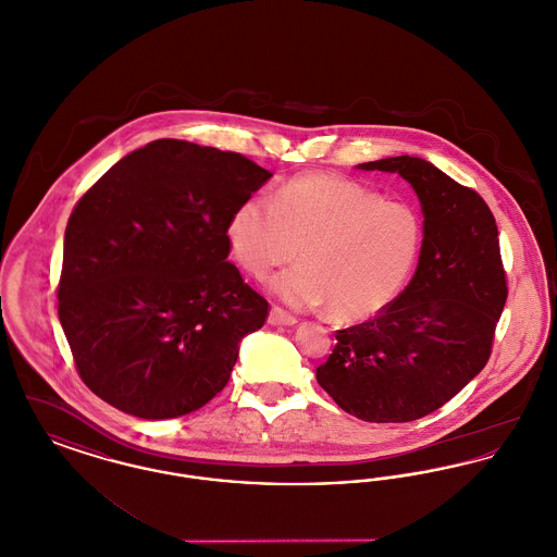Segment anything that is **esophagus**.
I'll use <instances>...</instances> for the list:
<instances>
[{"label": "esophagus", "instance_id": "obj_1", "mask_svg": "<svg viewBox=\"0 0 557 557\" xmlns=\"http://www.w3.org/2000/svg\"><path fill=\"white\" fill-rule=\"evenodd\" d=\"M269 323L271 325H294L296 318L290 315L288 311H284L282 307H273L271 313H269Z\"/></svg>", "mask_w": 557, "mask_h": 557}]
</instances>
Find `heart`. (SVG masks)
<instances>
[{
	"label": "heart",
	"instance_id": "b5f03b06",
	"mask_svg": "<svg viewBox=\"0 0 557 557\" xmlns=\"http://www.w3.org/2000/svg\"><path fill=\"white\" fill-rule=\"evenodd\" d=\"M239 267L265 277L296 257L300 265L271 280L296 309L330 305V315L361 321L397 298L420 259L422 214L409 202L332 175H302L273 200H242L227 223ZM301 248L298 249L297 246Z\"/></svg>",
	"mask_w": 557,
	"mask_h": 557
}]
</instances>
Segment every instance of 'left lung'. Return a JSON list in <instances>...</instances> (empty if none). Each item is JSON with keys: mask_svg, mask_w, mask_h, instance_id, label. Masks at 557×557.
Segmentation results:
<instances>
[{"mask_svg": "<svg viewBox=\"0 0 557 557\" xmlns=\"http://www.w3.org/2000/svg\"><path fill=\"white\" fill-rule=\"evenodd\" d=\"M416 189L424 242L409 286L377 315L338 330L319 386L346 413L413 422L443 407L486 366L507 300L495 216L480 194L432 162L393 157L359 164Z\"/></svg>", "mask_w": 557, "mask_h": 557, "instance_id": "obj_1", "label": "left lung"}]
</instances>
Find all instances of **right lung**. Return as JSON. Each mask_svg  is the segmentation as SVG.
<instances>
[{"label": "right lung", "mask_w": 557, "mask_h": 557, "mask_svg": "<svg viewBox=\"0 0 557 557\" xmlns=\"http://www.w3.org/2000/svg\"><path fill=\"white\" fill-rule=\"evenodd\" d=\"M271 173L238 152L157 139L71 212L58 318L85 386L144 420L221 393L269 302L227 261V223Z\"/></svg>", "instance_id": "1"}]
</instances>
